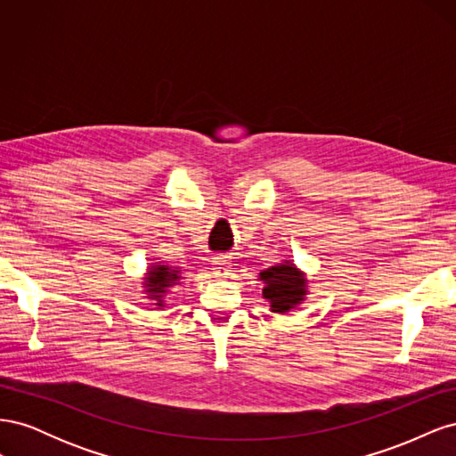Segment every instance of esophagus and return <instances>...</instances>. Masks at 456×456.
<instances>
[{
  "label": "esophagus",
  "instance_id": "esophagus-1",
  "mask_svg": "<svg viewBox=\"0 0 456 456\" xmlns=\"http://www.w3.org/2000/svg\"><path fill=\"white\" fill-rule=\"evenodd\" d=\"M230 272V260L228 256H215L213 258V273L216 278H226Z\"/></svg>",
  "mask_w": 456,
  "mask_h": 456
}]
</instances>
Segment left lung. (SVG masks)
I'll list each match as a JSON object with an SVG mask.
<instances>
[{"instance_id": "1", "label": "left lung", "mask_w": 456, "mask_h": 456, "mask_svg": "<svg viewBox=\"0 0 456 456\" xmlns=\"http://www.w3.org/2000/svg\"><path fill=\"white\" fill-rule=\"evenodd\" d=\"M258 280L265 283L262 298L268 300L270 310L275 314H287L300 306L308 295V280L291 260L280 262L258 273Z\"/></svg>"}]
</instances>
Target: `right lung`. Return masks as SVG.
<instances>
[{"instance_id":"right-lung-1","label":"right lung","mask_w":456,"mask_h":456,"mask_svg":"<svg viewBox=\"0 0 456 456\" xmlns=\"http://www.w3.org/2000/svg\"><path fill=\"white\" fill-rule=\"evenodd\" d=\"M142 287H144V293L146 298L154 300L156 306H165L163 305V297L169 293V289L173 285H178L183 280L181 270L169 266V265H163V262H154L146 272V275L142 278Z\"/></svg>"}]
</instances>
